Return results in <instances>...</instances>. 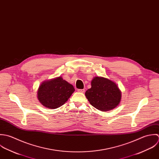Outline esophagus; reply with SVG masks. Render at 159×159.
<instances>
[{"label":"esophagus","instance_id":"esophagus-1","mask_svg":"<svg viewBox=\"0 0 159 159\" xmlns=\"http://www.w3.org/2000/svg\"><path fill=\"white\" fill-rule=\"evenodd\" d=\"M77 91L79 92H80V93H84L85 92V89H78Z\"/></svg>","mask_w":159,"mask_h":159}]
</instances>
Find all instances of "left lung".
Instances as JSON below:
<instances>
[{
  "mask_svg": "<svg viewBox=\"0 0 159 159\" xmlns=\"http://www.w3.org/2000/svg\"><path fill=\"white\" fill-rule=\"evenodd\" d=\"M91 89L85 92L90 103L97 109L107 111L116 107L122 93L116 83L106 78L95 77L91 82Z\"/></svg>",
  "mask_w": 159,
  "mask_h": 159,
  "instance_id": "left-lung-1",
  "label": "left lung"
}]
</instances>
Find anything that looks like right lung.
I'll return each mask as SVG.
<instances>
[{
	"instance_id": "1",
	"label": "right lung",
	"mask_w": 159,
	"mask_h": 159,
	"mask_svg": "<svg viewBox=\"0 0 159 159\" xmlns=\"http://www.w3.org/2000/svg\"><path fill=\"white\" fill-rule=\"evenodd\" d=\"M75 89L61 77L43 82L37 90L40 102L49 109H57L68 100Z\"/></svg>"
}]
</instances>
